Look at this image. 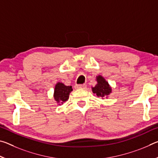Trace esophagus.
<instances>
[{
	"label": "esophagus",
	"instance_id": "obj_1",
	"mask_svg": "<svg viewBox=\"0 0 158 158\" xmlns=\"http://www.w3.org/2000/svg\"><path fill=\"white\" fill-rule=\"evenodd\" d=\"M85 88H86V85L85 84H81V85H76V89H84Z\"/></svg>",
	"mask_w": 158,
	"mask_h": 158
}]
</instances>
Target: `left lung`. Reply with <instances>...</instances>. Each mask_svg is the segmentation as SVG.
Masks as SVG:
<instances>
[{
  "mask_svg": "<svg viewBox=\"0 0 158 158\" xmlns=\"http://www.w3.org/2000/svg\"><path fill=\"white\" fill-rule=\"evenodd\" d=\"M96 84L94 87H92V91L98 97L105 99V98H108V95L112 93V89L109 83L106 81V79L102 76H96Z\"/></svg>",
  "mask_w": 158,
  "mask_h": 158,
  "instance_id": "1",
  "label": "left lung"
}]
</instances>
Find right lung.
Instances as JSON below:
<instances>
[{"mask_svg": "<svg viewBox=\"0 0 158 158\" xmlns=\"http://www.w3.org/2000/svg\"><path fill=\"white\" fill-rule=\"evenodd\" d=\"M73 91L71 85H65L62 82H58L55 85L53 98L58 105H62L69 99V93Z\"/></svg>", "mask_w": 158, "mask_h": 158, "instance_id": "obj_1", "label": "right lung"}]
</instances>
